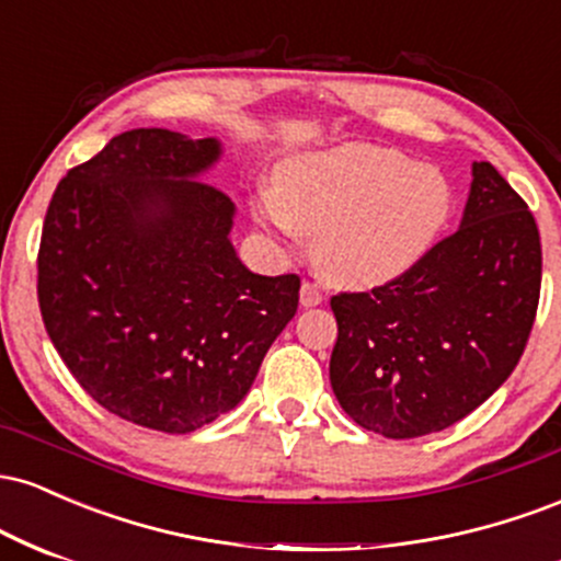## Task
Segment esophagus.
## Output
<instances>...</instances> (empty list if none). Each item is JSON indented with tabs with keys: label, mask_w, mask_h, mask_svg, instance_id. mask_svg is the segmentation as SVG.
<instances>
[{
	"label": "esophagus",
	"mask_w": 561,
	"mask_h": 561,
	"mask_svg": "<svg viewBox=\"0 0 561 561\" xmlns=\"http://www.w3.org/2000/svg\"><path fill=\"white\" fill-rule=\"evenodd\" d=\"M321 300H324L321 289L317 285H311V282H302V287H300V306L302 308H313V306H319Z\"/></svg>",
	"instance_id": "esophagus-1"
}]
</instances>
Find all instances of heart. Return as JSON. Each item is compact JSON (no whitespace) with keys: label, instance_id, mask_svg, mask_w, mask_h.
I'll return each instance as SVG.
<instances>
[{"label":"heart","instance_id":"heart-1","mask_svg":"<svg viewBox=\"0 0 561 561\" xmlns=\"http://www.w3.org/2000/svg\"><path fill=\"white\" fill-rule=\"evenodd\" d=\"M454 214L446 173L401 150L343 145L293 158L255 218L276 234L313 237V263L340 287H379L420 263Z\"/></svg>","mask_w":561,"mask_h":561}]
</instances>
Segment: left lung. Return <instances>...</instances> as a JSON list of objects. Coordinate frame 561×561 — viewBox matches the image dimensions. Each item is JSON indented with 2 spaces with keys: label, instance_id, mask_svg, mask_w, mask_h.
<instances>
[{
  "label": "left lung",
  "instance_id": "left-lung-1",
  "mask_svg": "<svg viewBox=\"0 0 561 561\" xmlns=\"http://www.w3.org/2000/svg\"><path fill=\"white\" fill-rule=\"evenodd\" d=\"M540 298V234L491 163L472 165L461 227L401 279L330 300V382L353 422L405 440L485 403L523 356Z\"/></svg>",
  "mask_w": 561,
  "mask_h": 561
}]
</instances>
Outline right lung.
<instances>
[{"mask_svg":"<svg viewBox=\"0 0 561 561\" xmlns=\"http://www.w3.org/2000/svg\"><path fill=\"white\" fill-rule=\"evenodd\" d=\"M218 158L214 137L118 134L57 184L38 244V308L70 375L171 435L234 409L298 311V274L237 259L234 203L197 182Z\"/></svg>","mask_w":561,"mask_h":561,"instance_id":"1","label":"right lung"}]
</instances>
